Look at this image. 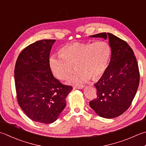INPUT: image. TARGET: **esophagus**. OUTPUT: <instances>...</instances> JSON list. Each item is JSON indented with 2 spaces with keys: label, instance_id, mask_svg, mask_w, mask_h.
I'll return each instance as SVG.
<instances>
[{
  "label": "esophagus",
  "instance_id": "1",
  "mask_svg": "<svg viewBox=\"0 0 146 146\" xmlns=\"http://www.w3.org/2000/svg\"><path fill=\"white\" fill-rule=\"evenodd\" d=\"M84 87H85V85H77L74 87V88H78V89H82V88H84Z\"/></svg>",
  "mask_w": 146,
  "mask_h": 146
}]
</instances>
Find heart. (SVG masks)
Returning <instances> with one entry per match:
<instances>
[{
	"instance_id": "b5f03b06",
	"label": "heart",
	"mask_w": 146,
	"mask_h": 146,
	"mask_svg": "<svg viewBox=\"0 0 146 146\" xmlns=\"http://www.w3.org/2000/svg\"><path fill=\"white\" fill-rule=\"evenodd\" d=\"M61 54L52 55L49 58L50 69L54 75L61 80L68 78L74 66H77L76 73L70 77V84L87 82L91 77L99 78L108 66L111 48L106 42H73L61 48Z\"/></svg>"
}]
</instances>
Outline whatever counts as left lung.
<instances>
[{
	"label": "left lung",
	"instance_id": "1",
	"mask_svg": "<svg viewBox=\"0 0 146 146\" xmlns=\"http://www.w3.org/2000/svg\"><path fill=\"white\" fill-rule=\"evenodd\" d=\"M90 36L109 38L111 48L110 64L94 85L98 97L90 106L102 118H116L129 108L135 98L140 80L137 62L132 48L118 36L110 33Z\"/></svg>",
	"mask_w": 146,
	"mask_h": 146
}]
</instances>
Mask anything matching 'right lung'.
Segmentation results:
<instances>
[{
	"label": "right lung",
	"mask_w": 146,
	"mask_h": 146,
	"mask_svg": "<svg viewBox=\"0 0 146 146\" xmlns=\"http://www.w3.org/2000/svg\"><path fill=\"white\" fill-rule=\"evenodd\" d=\"M56 40H42L19 54L14 68L16 97L28 118L41 123H52L66 105V98L73 87L62 84L52 75L50 52Z\"/></svg>",
	"instance_id": "right-lung-1"
}]
</instances>
